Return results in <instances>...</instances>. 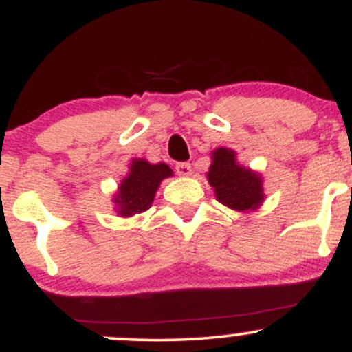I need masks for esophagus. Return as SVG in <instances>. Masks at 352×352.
Returning a JSON list of instances; mask_svg holds the SVG:
<instances>
[{
  "label": "esophagus",
  "instance_id": "1",
  "mask_svg": "<svg viewBox=\"0 0 352 352\" xmlns=\"http://www.w3.org/2000/svg\"><path fill=\"white\" fill-rule=\"evenodd\" d=\"M175 170L179 175L182 177H188L190 173H192V164L188 162H182V164H177L175 165Z\"/></svg>",
  "mask_w": 352,
  "mask_h": 352
}]
</instances>
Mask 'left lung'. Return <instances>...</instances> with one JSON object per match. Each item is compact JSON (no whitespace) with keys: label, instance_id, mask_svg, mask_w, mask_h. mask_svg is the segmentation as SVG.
Instances as JSON below:
<instances>
[{"label":"left lung","instance_id":"8db88e82","mask_svg":"<svg viewBox=\"0 0 352 352\" xmlns=\"http://www.w3.org/2000/svg\"><path fill=\"white\" fill-rule=\"evenodd\" d=\"M207 180L213 187L217 200L236 212H253L265 201L261 173L243 167L232 148L218 147L212 152Z\"/></svg>","mask_w":352,"mask_h":352}]
</instances>
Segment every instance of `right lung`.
Returning <instances> with one entry per match:
<instances>
[{
  "mask_svg": "<svg viewBox=\"0 0 352 352\" xmlns=\"http://www.w3.org/2000/svg\"><path fill=\"white\" fill-rule=\"evenodd\" d=\"M172 175V168L167 164H151L145 159H132L127 175L120 180L112 199L117 215L129 218L147 212L152 207L162 180Z\"/></svg>",
  "mask_w": 352,
  "mask_h": 352,
  "instance_id": "1",
  "label": "right lung"
}]
</instances>
